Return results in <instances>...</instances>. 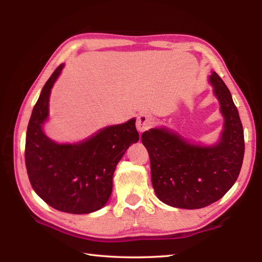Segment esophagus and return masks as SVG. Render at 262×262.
Segmentation results:
<instances>
[{"instance_id":"1","label":"esophagus","mask_w":262,"mask_h":262,"mask_svg":"<svg viewBox=\"0 0 262 262\" xmlns=\"http://www.w3.org/2000/svg\"><path fill=\"white\" fill-rule=\"evenodd\" d=\"M152 125H153V118L151 116H148L146 114H141L138 116L137 121H136V128L138 132L140 133L145 132Z\"/></svg>"}]
</instances>
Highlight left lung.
I'll list each match as a JSON object with an SVG mask.
<instances>
[{
  "label": "left lung",
  "instance_id": "left-lung-1",
  "mask_svg": "<svg viewBox=\"0 0 262 262\" xmlns=\"http://www.w3.org/2000/svg\"><path fill=\"white\" fill-rule=\"evenodd\" d=\"M223 117L219 141L210 145L188 141L166 127L142 134L151 161V179L161 202L171 207L198 209L221 199L234 185L244 155L242 122L223 80L208 77Z\"/></svg>",
  "mask_w": 262,
  "mask_h": 262
}]
</instances>
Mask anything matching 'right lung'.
<instances>
[{"label":"right lung","instance_id":"1","mask_svg":"<svg viewBox=\"0 0 262 262\" xmlns=\"http://www.w3.org/2000/svg\"><path fill=\"white\" fill-rule=\"evenodd\" d=\"M65 64L54 71L33 107L26 136V168L33 190L53 208L70 214L101 209L113 191L116 166L140 137L135 118L105 126L75 143H57L43 126L49 119L52 89Z\"/></svg>","mask_w":262,"mask_h":262}]
</instances>
